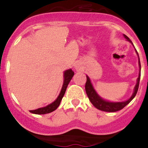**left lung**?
I'll list each match as a JSON object with an SVG mask.
<instances>
[{"mask_svg": "<svg viewBox=\"0 0 148 148\" xmlns=\"http://www.w3.org/2000/svg\"><path fill=\"white\" fill-rule=\"evenodd\" d=\"M124 37L128 41H129L130 42H131V44L133 45L132 42L130 40L129 38L126 36V35L124 34ZM136 52L138 55V53L136 50ZM139 56V55H138ZM139 77L137 78V82H136V84L134 87V93L131 95V97H130L128 100H127L126 101H123V102H109V101H107L103 100V99L101 98L97 94V92H95V90L93 88L92 84L91 83V81L89 79V77L86 75V84H85V90H86V95H87L88 97H89L90 102L92 103V105L94 106L95 108H97V109L101 111H103V112H117V111H120L121 109H123L125 106L128 105L133 99L134 98V97L136 96V93H137L138 89H139V81H140V75H141V64H140V61H139Z\"/></svg>", "mask_w": 148, "mask_h": 148, "instance_id": "1", "label": "left lung"}]
</instances>
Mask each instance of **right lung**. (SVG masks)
<instances>
[{"mask_svg":"<svg viewBox=\"0 0 148 148\" xmlns=\"http://www.w3.org/2000/svg\"><path fill=\"white\" fill-rule=\"evenodd\" d=\"M73 75H74V72H73L71 69L64 71V73L63 86H62L60 94L58 96L56 100L54 102H53L52 103L47 105V106L37 108V109H35V110H31L30 112L33 114H45L51 113V112L55 111L56 109L59 107V106L60 105L61 101H62V97H64V95L65 92H66L67 86H68L69 83H70V81H71Z\"/></svg>","mask_w":148,"mask_h":148,"instance_id":"obj_1","label":"right lung"}]
</instances>
